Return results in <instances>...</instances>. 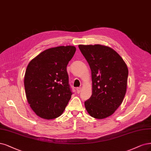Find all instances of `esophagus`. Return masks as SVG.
<instances>
[{
    "instance_id": "1",
    "label": "esophagus",
    "mask_w": 151,
    "mask_h": 151,
    "mask_svg": "<svg viewBox=\"0 0 151 151\" xmlns=\"http://www.w3.org/2000/svg\"><path fill=\"white\" fill-rule=\"evenodd\" d=\"M81 90H82V88H81V87H77V89H76V91H77V93H79L81 92Z\"/></svg>"
}]
</instances>
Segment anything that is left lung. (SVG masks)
<instances>
[{
    "instance_id": "obj_1",
    "label": "left lung",
    "mask_w": 151,
    "mask_h": 151,
    "mask_svg": "<svg viewBox=\"0 0 151 151\" xmlns=\"http://www.w3.org/2000/svg\"><path fill=\"white\" fill-rule=\"evenodd\" d=\"M91 70L92 93L84 102L89 115L97 119L111 116L122 104L127 89L128 69L109 47L79 45Z\"/></svg>"
}]
</instances>
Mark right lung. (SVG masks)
Instances as JSON below:
<instances>
[{
	"label": "right lung",
	"mask_w": 151,
	"mask_h": 151,
	"mask_svg": "<svg viewBox=\"0 0 151 151\" xmlns=\"http://www.w3.org/2000/svg\"><path fill=\"white\" fill-rule=\"evenodd\" d=\"M76 50L71 45L50 48L29 63L24 76L26 97L40 117L53 119L65 110L72 94L67 65Z\"/></svg>",
	"instance_id": "1"
}]
</instances>
